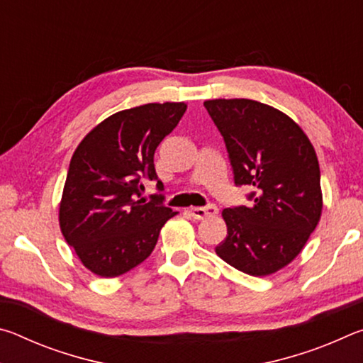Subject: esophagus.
Masks as SVG:
<instances>
[{"label": "esophagus", "mask_w": 363, "mask_h": 363, "mask_svg": "<svg viewBox=\"0 0 363 363\" xmlns=\"http://www.w3.org/2000/svg\"><path fill=\"white\" fill-rule=\"evenodd\" d=\"M190 214H192L194 219H208L213 218L218 214V208L214 205H208V206H195L190 208Z\"/></svg>", "instance_id": "34e87169"}]
</instances>
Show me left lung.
<instances>
[{
	"instance_id": "left-lung-1",
	"label": "left lung",
	"mask_w": 363,
	"mask_h": 363,
	"mask_svg": "<svg viewBox=\"0 0 363 363\" xmlns=\"http://www.w3.org/2000/svg\"><path fill=\"white\" fill-rule=\"evenodd\" d=\"M251 206L225 208L227 237L216 255L264 277L296 257L320 220V168L304 131L280 110L251 99L205 101Z\"/></svg>"
}]
</instances>
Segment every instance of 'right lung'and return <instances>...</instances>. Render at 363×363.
<instances>
[{
  "label": "right lung",
  "instance_id": "obj_1",
  "mask_svg": "<svg viewBox=\"0 0 363 363\" xmlns=\"http://www.w3.org/2000/svg\"><path fill=\"white\" fill-rule=\"evenodd\" d=\"M187 104H145L121 110L86 134L70 160L59 224L86 269L112 279L139 266L176 211L163 195L143 199V181H157L158 144L174 130Z\"/></svg>",
  "mask_w": 363,
  "mask_h": 363
}]
</instances>
